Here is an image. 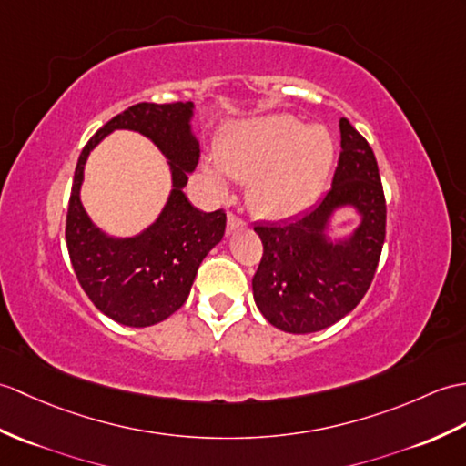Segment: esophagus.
<instances>
[{
	"label": "esophagus",
	"instance_id": "1",
	"mask_svg": "<svg viewBox=\"0 0 466 466\" xmlns=\"http://www.w3.org/2000/svg\"><path fill=\"white\" fill-rule=\"evenodd\" d=\"M246 222L240 218V216L234 214V212H228V232L240 228V226H244Z\"/></svg>",
	"mask_w": 466,
	"mask_h": 466
}]
</instances>
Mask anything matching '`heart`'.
<instances>
[{
  "label": "heart",
  "mask_w": 466,
  "mask_h": 466,
  "mask_svg": "<svg viewBox=\"0 0 466 466\" xmlns=\"http://www.w3.org/2000/svg\"><path fill=\"white\" fill-rule=\"evenodd\" d=\"M226 175L248 182V204L264 218H289L318 198L333 162L326 128L301 127L296 118L276 115L238 127L216 150ZM207 175L214 188L224 180L218 167Z\"/></svg>",
  "instance_id": "heart-1"
}]
</instances>
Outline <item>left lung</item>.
Wrapping results in <instances>:
<instances>
[{
  "mask_svg": "<svg viewBox=\"0 0 466 466\" xmlns=\"http://www.w3.org/2000/svg\"><path fill=\"white\" fill-rule=\"evenodd\" d=\"M341 153L333 187L316 208L286 224H256L264 254L252 278L258 309L282 331L311 333L333 326L370 289L385 242L387 207L370 143L339 118ZM351 203L362 226L345 245L325 242L330 212Z\"/></svg>",
  "mask_w": 466,
  "mask_h": 466,
  "instance_id": "obj_1",
  "label": "left lung"
}]
</instances>
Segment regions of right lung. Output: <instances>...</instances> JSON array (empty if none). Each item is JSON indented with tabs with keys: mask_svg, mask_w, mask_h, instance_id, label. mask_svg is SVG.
<instances>
[{
	"mask_svg": "<svg viewBox=\"0 0 466 466\" xmlns=\"http://www.w3.org/2000/svg\"><path fill=\"white\" fill-rule=\"evenodd\" d=\"M192 103H137L113 116L81 150L75 168L65 240L83 291L105 316L131 328H147L170 318L187 301L198 266L222 240L226 212H202L184 194L200 148L190 133ZM115 127L148 136L171 162L173 192L159 220L128 241H113L96 231L82 210L78 190L82 167L98 140Z\"/></svg>",
	"mask_w": 466,
	"mask_h": 466,
	"instance_id": "right-lung-1",
	"label": "right lung"
}]
</instances>
